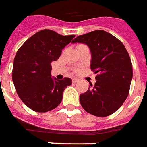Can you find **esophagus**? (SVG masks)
Segmentation results:
<instances>
[{"label": "esophagus", "instance_id": "esophagus-1", "mask_svg": "<svg viewBox=\"0 0 147 147\" xmlns=\"http://www.w3.org/2000/svg\"><path fill=\"white\" fill-rule=\"evenodd\" d=\"M79 79L78 78H73V83H77V82H78Z\"/></svg>", "mask_w": 147, "mask_h": 147}]
</instances>
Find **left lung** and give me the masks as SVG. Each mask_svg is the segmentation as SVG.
<instances>
[{"mask_svg":"<svg viewBox=\"0 0 147 147\" xmlns=\"http://www.w3.org/2000/svg\"><path fill=\"white\" fill-rule=\"evenodd\" d=\"M85 43L91 52L90 68L95 85L80 95L85 111L96 116H108L117 111L127 97L132 80V64L124 45L114 35L97 30L79 35L72 43Z\"/></svg>","mask_w":147,"mask_h":147,"instance_id":"1","label":"left lung"}]
</instances>
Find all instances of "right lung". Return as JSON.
I'll return each instance as SVG.
<instances>
[{
  "label": "right lung",
  "instance_id": "add662e5",
  "mask_svg": "<svg viewBox=\"0 0 147 147\" xmlns=\"http://www.w3.org/2000/svg\"><path fill=\"white\" fill-rule=\"evenodd\" d=\"M74 37L46 29L30 37L16 52L12 82L19 97L29 109L49 112L62 102L63 91L72 80L51 77V63L59 59L62 49Z\"/></svg>",
  "mask_w": 147,
  "mask_h": 147
}]
</instances>
